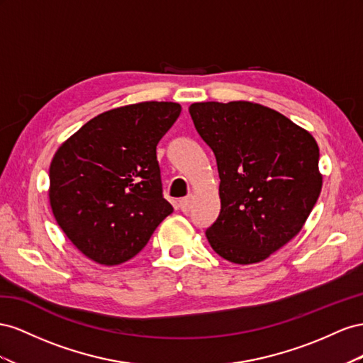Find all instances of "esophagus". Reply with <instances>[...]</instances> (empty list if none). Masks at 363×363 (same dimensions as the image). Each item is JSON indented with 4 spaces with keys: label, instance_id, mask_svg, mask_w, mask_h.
<instances>
[{
    "label": "esophagus",
    "instance_id": "34e87169",
    "mask_svg": "<svg viewBox=\"0 0 363 363\" xmlns=\"http://www.w3.org/2000/svg\"><path fill=\"white\" fill-rule=\"evenodd\" d=\"M179 208L182 213H189L191 210V198H184L179 201Z\"/></svg>",
    "mask_w": 363,
    "mask_h": 363
}]
</instances>
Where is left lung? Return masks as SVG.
Instances as JSON below:
<instances>
[{"instance_id": "left-lung-1", "label": "left lung", "mask_w": 363, "mask_h": 363, "mask_svg": "<svg viewBox=\"0 0 363 363\" xmlns=\"http://www.w3.org/2000/svg\"><path fill=\"white\" fill-rule=\"evenodd\" d=\"M189 112L220 178V213L206 239L231 263L266 260L301 231L319 198L315 138L258 103L203 101Z\"/></svg>"}]
</instances>
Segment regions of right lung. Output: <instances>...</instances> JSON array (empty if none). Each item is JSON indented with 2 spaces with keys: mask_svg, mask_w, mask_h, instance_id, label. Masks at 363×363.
<instances>
[{
  "mask_svg": "<svg viewBox=\"0 0 363 363\" xmlns=\"http://www.w3.org/2000/svg\"><path fill=\"white\" fill-rule=\"evenodd\" d=\"M172 101L103 112L57 149L50 165L56 222L92 262L130 260L173 213L164 199L157 146L178 120Z\"/></svg>",
  "mask_w": 363,
  "mask_h": 363,
  "instance_id": "1",
  "label": "right lung"
}]
</instances>
